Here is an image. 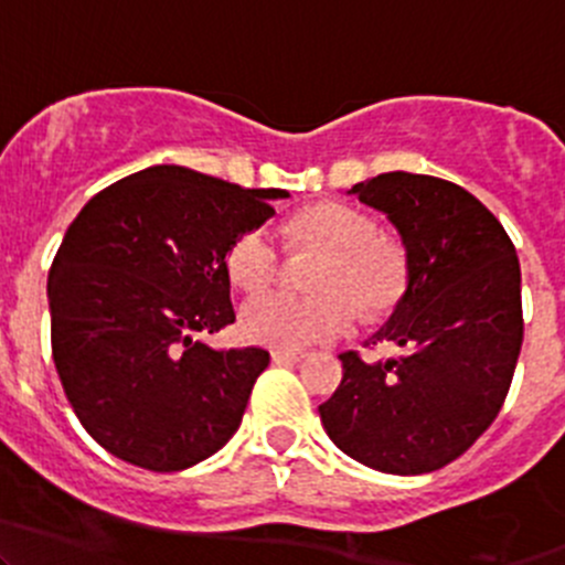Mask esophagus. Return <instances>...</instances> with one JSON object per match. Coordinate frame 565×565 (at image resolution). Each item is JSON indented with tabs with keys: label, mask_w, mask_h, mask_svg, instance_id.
Returning <instances> with one entry per match:
<instances>
[{
	"label": "esophagus",
	"mask_w": 565,
	"mask_h": 565,
	"mask_svg": "<svg viewBox=\"0 0 565 565\" xmlns=\"http://www.w3.org/2000/svg\"><path fill=\"white\" fill-rule=\"evenodd\" d=\"M270 355L276 363H292V361H300V358H306V350H284V347H278V350H273Z\"/></svg>",
	"instance_id": "34e87169"
}]
</instances>
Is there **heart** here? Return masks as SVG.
I'll return each mask as SVG.
<instances>
[{
  "label": "heart",
  "instance_id": "1",
  "mask_svg": "<svg viewBox=\"0 0 565 565\" xmlns=\"http://www.w3.org/2000/svg\"><path fill=\"white\" fill-rule=\"evenodd\" d=\"M300 243L324 254L319 262L317 295L262 292L243 306V333L270 347H309L335 339L355 324L358 307L383 315L404 292L407 259L391 237L374 235L372 218L347 204H317L295 224ZM230 276L237 287L262 289L278 276V248L267 230H250L230 250Z\"/></svg>",
  "mask_w": 565,
  "mask_h": 565
}]
</instances>
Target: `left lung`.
<instances>
[{"mask_svg": "<svg viewBox=\"0 0 565 565\" xmlns=\"http://www.w3.org/2000/svg\"><path fill=\"white\" fill-rule=\"evenodd\" d=\"M398 232L407 287L372 344L344 352V377L319 404L330 440L361 465L420 476L454 461L498 418L522 347L514 243L472 193L429 174L388 172L352 185Z\"/></svg>", "mask_w": 565, "mask_h": 565, "instance_id": "1", "label": "left lung"}]
</instances>
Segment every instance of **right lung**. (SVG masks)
<instances>
[{"instance_id":"obj_1","label":"right lung","mask_w":565,"mask_h":565,"mask_svg":"<svg viewBox=\"0 0 565 565\" xmlns=\"http://www.w3.org/2000/svg\"><path fill=\"white\" fill-rule=\"evenodd\" d=\"M287 196L161 163L95 193L67 226L49 273L51 352L108 454L174 472L235 435L270 352L207 335L235 322L232 246Z\"/></svg>"}]
</instances>
